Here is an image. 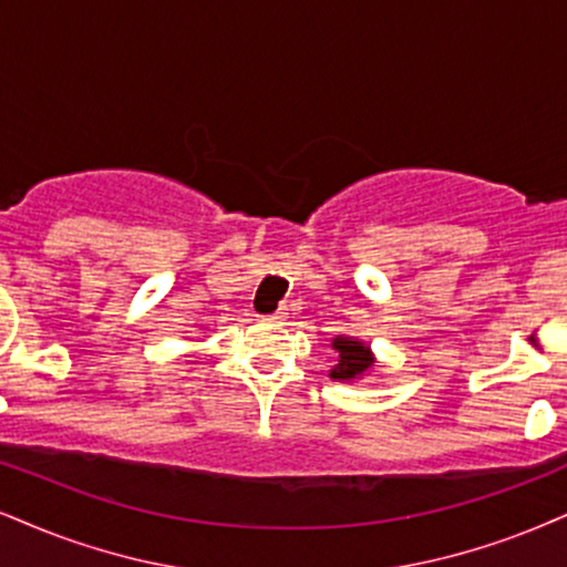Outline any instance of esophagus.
Returning <instances> with one entry per match:
<instances>
[{"mask_svg": "<svg viewBox=\"0 0 567 567\" xmlns=\"http://www.w3.org/2000/svg\"><path fill=\"white\" fill-rule=\"evenodd\" d=\"M286 318H289V312H286V307H281V310L272 312V316H268L265 320H268V323H284Z\"/></svg>", "mask_w": 567, "mask_h": 567, "instance_id": "1", "label": "esophagus"}]
</instances>
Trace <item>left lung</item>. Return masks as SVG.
<instances>
[{"label":"left lung","mask_w":567,"mask_h":567,"mask_svg":"<svg viewBox=\"0 0 567 567\" xmlns=\"http://www.w3.org/2000/svg\"><path fill=\"white\" fill-rule=\"evenodd\" d=\"M331 349L339 354L337 365L331 368V379L337 381H360L362 375H368L370 370L375 368V354L370 344H365L362 339L354 337H333L331 339Z\"/></svg>","instance_id":"8db88e82"}]
</instances>
